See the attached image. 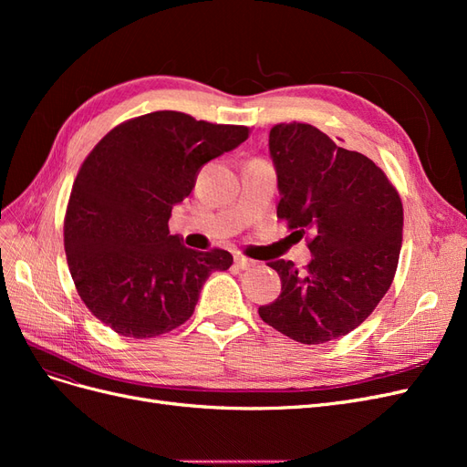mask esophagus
<instances>
[{
	"mask_svg": "<svg viewBox=\"0 0 467 467\" xmlns=\"http://www.w3.org/2000/svg\"><path fill=\"white\" fill-rule=\"evenodd\" d=\"M235 266L242 268V271H247V268L255 266V261L247 259V257H244V255H235Z\"/></svg>",
	"mask_w": 467,
	"mask_h": 467,
	"instance_id": "esophagus-1",
	"label": "esophagus"
}]
</instances>
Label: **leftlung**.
Returning a JSON list of instances; mask_svg holds the SVG:
<instances>
[{
  "instance_id": "obj_1",
  "label": "left lung",
  "mask_w": 467,
  "mask_h": 467,
  "mask_svg": "<svg viewBox=\"0 0 467 467\" xmlns=\"http://www.w3.org/2000/svg\"><path fill=\"white\" fill-rule=\"evenodd\" d=\"M280 202L294 234L312 232V261L268 263L280 296L259 316L304 345L357 329L389 290L398 268L403 206L386 173L366 155L338 148L312 124H276L268 134Z\"/></svg>"
}]
</instances>
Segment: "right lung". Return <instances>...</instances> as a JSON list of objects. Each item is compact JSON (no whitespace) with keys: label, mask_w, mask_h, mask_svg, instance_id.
<instances>
[{"label":"right lung","mask_w":467,"mask_h":467,"mask_svg":"<svg viewBox=\"0 0 467 467\" xmlns=\"http://www.w3.org/2000/svg\"><path fill=\"white\" fill-rule=\"evenodd\" d=\"M247 138V126L155 110L119 124L88 155L64 247L79 298L107 327L134 338L171 331L192 316L206 278L232 266L228 251L182 245L169 218L201 167Z\"/></svg>","instance_id":"obj_1"}]
</instances>
